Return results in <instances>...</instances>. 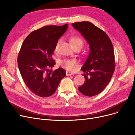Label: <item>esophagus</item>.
Masks as SVG:
<instances>
[{
  "mask_svg": "<svg viewBox=\"0 0 135 135\" xmlns=\"http://www.w3.org/2000/svg\"><path fill=\"white\" fill-rule=\"evenodd\" d=\"M73 75H74V73L69 72V71H66V75L67 76H71Z\"/></svg>",
  "mask_w": 135,
  "mask_h": 135,
  "instance_id": "34e87169",
  "label": "esophagus"
}]
</instances>
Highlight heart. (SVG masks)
I'll list each match as a JSON object with an SVG mask.
<instances>
[{
	"instance_id": "obj_1",
	"label": "heart",
	"mask_w": 135,
	"mask_h": 135,
	"mask_svg": "<svg viewBox=\"0 0 135 135\" xmlns=\"http://www.w3.org/2000/svg\"><path fill=\"white\" fill-rule=\"evenodd\" d=\"M70 41L71 42L73 46L75 47L76 46L80 45L82 46L83 45V41L82 39L79 37L73 36L70 38ZM62 42V39L59 40L56 42L55 46V51H57L59 50V46ZM59 64L62 66L63 68H66L68 71H73L78 66V63L77 60L75 59H64L59 60Z\"/></svg>"
}]
</instances>
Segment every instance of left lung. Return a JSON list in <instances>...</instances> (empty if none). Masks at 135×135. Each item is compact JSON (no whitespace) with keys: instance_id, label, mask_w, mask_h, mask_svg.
<instances>
[{"instance_id":"1","label":"left lung","mask_w":135,"mask_h":135,"mask_svg":"<svg viewBox=\"0 0 135 135\" xmlns=\"http://www.w3.org/2000/svg\"><path fill=\"white\" fill-rule=\"evenodd\" d=\"M72 25L88 41L90 50L81 68L85 73V83L78 89L83 95L93 97L105 88L114 72L113 46L107 33L90 22H79Z\"/></svg>"}]
</instances>
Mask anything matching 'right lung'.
Returning <instances> with one entry per match:
<instances>
[{
  "label": "right lung",
  "mask_w": 135,
  "mask_h": 135,
  "mask_svg": "<svg viewBox=\"0 0 135 135\" xmlns=\"http://www.w3.org/2000/svg\"><path fill=\"white\" fill-rule=\"evenodd\" d=\"M68 25L46 26L30 33L25 38L17 58L25 84L33 93L42 98L53 95L66 76L62 68L49 69L55 64L52 58L55 46L67 31Z\"/></svg>",
  "instance_id": "1"
}]
</instances>
